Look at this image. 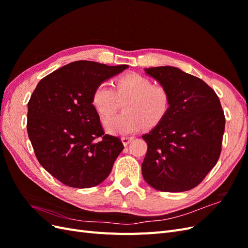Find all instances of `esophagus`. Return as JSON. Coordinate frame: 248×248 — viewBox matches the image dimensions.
Here are the masks:
<instances>
[{"label": "esophagus", "mask_w": 248, "mask_h": 248, "mask_svg": "<svg viewBox=\"0 0 248 248\" xmlns=\"http://www.w3.org/2000/svg\"><path fill=\"white\" fill-rule=\"evenodd\" d=\"M134 138L133 137H122L121 138V140H122V141H123V145L124 146H127L129 144V142L133 140Z\"/></svg>", "instance_id": "esophagus-1"}]
</instances>
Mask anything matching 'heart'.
Listing matches in <instances>:
<instances>
[{"label":"heart","instance_id":"b5f03b06","mask_svg":"<svg viewBox=\"0 0 248 248\" xmlns=\"http://www.w3.org/2000/svg\"><path fill=\"white\" fill-rule=\"evenodd\" d=\"M123 114L104 121L106 129L112 134L125 136L142 127H154L167 116L170 95L166 87L139 73H128L116 80L115 89L107 82L97 86L92 94V104L102 118L109 117L124 103Z\"/></svg>","mask_w":248,"mask_h":248}]
</instances>
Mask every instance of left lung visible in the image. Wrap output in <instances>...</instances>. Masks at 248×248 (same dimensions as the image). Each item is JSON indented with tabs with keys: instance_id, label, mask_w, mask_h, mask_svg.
<instances>
[{
	"instance_id": "left-lung-1",
	"label": "left lung",
	"mask_w": 248,
	"mask_h": 248,
	"mask_svg": "<svg viewBox=\"0 0 248 248\" xmlns=\"http://www.w3.org/2000/svg\"><path fill=\"white\" fill-rule=\"evenodd\" d=\"M146 72L168 89L170 107L162 121L142 136L148 145L142 177L160 191L190 190L220 156L226 118L219 98L204 80L175 67Z\"/></svg>"
}]
</instances>
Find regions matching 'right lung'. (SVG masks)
<instances>
[{
  "mask_svg": "<svg viewBox=\"0 0 248 248\" xmlns=\"http://www.w3.org/2000/svg\"><path fill=\"white\" fill-rule=\"evenodd\" d=\"M128 65L67 64L43 78L28 102V136L39 163L74 188L106 180L124 146L104 133L92 104L94 89Z\"/></svg>",
  "mask_w": 248,
  "mask_h": 248,
  "instance_id": "add662e5",
  "label": "right lung"
}]
</instances>
